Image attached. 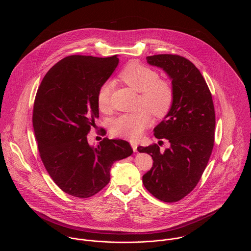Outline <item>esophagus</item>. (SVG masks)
<instances>
[{
    "label": "esophagus",
    "instance_id": "1",
    "mask_svg": "<svg viewBox=\"0 0 251 251\" xmlns=\"http://www.w3.org/2000/svg\"><path fill=\"white\" fill-rule=\"evenodd\" d=\"M130 145H131V147H132L133 151H137V144L134 143V142H131Z\"/></svg>",
    "mask_w": 251,
    "mask_h": 251
}]
</instances>
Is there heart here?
Segmentation results:
<instances>
[{"label": "heart", "mask_w": 251, "mask_h": 251, "mask_svg": "<svg viewBox=\"0 0 251 251\" xmlns=\"http://www.w3.org/2000/svg\"><path fill=\"white\" fill-rule=\"evenodd\" d=\"M119 76L132 90L141 93V104L150 109L154 117L163 118L170 111L174 101L173 88L167 81L159 79L155 71L133 62L128 64ZM111 92L112 84L110 82L102 84L99 89L97 102L100 110L107 111L109 109ZM149 112L147 109H141L134 113L119 116L111 124L112 134L131 140L139 138L151 123Z\"/></svg>", "instance_id": "1"}]
</instances>
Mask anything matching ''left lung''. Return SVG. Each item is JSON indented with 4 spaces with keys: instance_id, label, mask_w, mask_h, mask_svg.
<instances>
[{
    "instance_id": "obj_1",
    "label": "left lung",
    "mask_w": 251,
    "mask_h": 251,
    "mask_svg": "<svg viewBox=\"0 0 251 251\" xmlns=\"http://www.w3.org/2000/svg\"><path fill=\"white\" fill-rule=\"evenodd\" d=\"M146 59L170 77L174 101L153 129L154 136L170 147L164 151L157 144L137 148L153 160L143 176L144 186L160 201L173 203L193 190L208 164L215 142V107L204 77L190 61L172 54Z\"/></svg>"
}]
</instances>
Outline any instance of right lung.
<instances>
[{"instance_id": "1", "label": "right lung", "mask_w": 251, "mask_h": 251, "mask_svg": "<svg viewBox=\"0 0 251 251\" xmlns=\"http://www.w3.org/2000/svg\"><path fill=\"white\" fill-rule=\"evenodd\" d=\"M118 64L117 56L66 57L46 73L36 93L33 126L40 158L55 183L74 197L100 191L113 163L133 152L125 140L105 137L94 147L87 139L100 117L99 89Z\"/></svg>"}]
</instances>
